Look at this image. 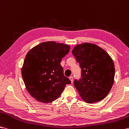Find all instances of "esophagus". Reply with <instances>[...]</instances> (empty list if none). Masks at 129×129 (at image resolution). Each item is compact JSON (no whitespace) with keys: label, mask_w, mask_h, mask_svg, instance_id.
Masks as SVG:
<instances>
[{"label":"esophagus","mask_w":129,"mask_h":129,"mask_svg":"<svg viewBox=\"0 0 129 129\" xmlns=\"http://www.w3.org/2000/svg\"><path fill=\"white\" fill-rule=\"evenodd\" d=\"M69 79H70V80L71 81V83H72L73 82V77H72V76H70V77H69Z\"/></svg>","instance_id":"34e87169"}]
</instances>
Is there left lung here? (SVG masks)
Here are the masks:
<instances>
[{
  "instance_id": "obj_1",
  "label": "left lung",
  "mask_w": 129,
  "mask_h": 129,
  "mask_svg": "<svg viewBox=\"0 0 129 129\" xmlns=\"http://www.w3.org/2000/svg\"><path fill=\"white\" fill-rule=\"evenodd\" d=\"M72 53L81 69V78L74 86L87 103L99 102L107 96L114 82V62L107 53L97 45L84 43L76 46Z\"/></svg>"
}]
</instances>
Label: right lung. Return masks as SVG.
Returning <instances> with one entry per match:
<instances>
[{
  "mask_svg": "<svg viewBox=\"0 0 129 129\" xmlns=\"http://www.w3.org/2000/svg\"><path fill=\"white\" fill-rule=\"evenodd\" d=\"M70 47L54 41L41 43L29 51L22 68L26 89L31 96L43 103L57 99L65 85L71 84L60 65Z\"/></svg>",
  "mask_w": 129,
  "mask_h": 129,
  "instance_id": "obj_1",
  "label": "right lung"
}]
</instances>
